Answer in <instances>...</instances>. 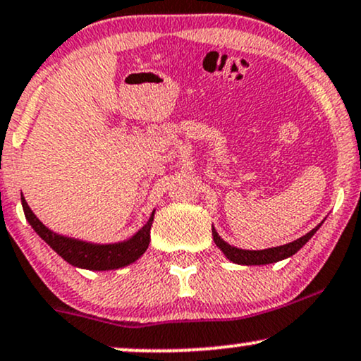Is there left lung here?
<instances>
[{"label":"left lung","instance_id":"obj_1","mask_svg":"<svg viewBox=\"0 0 361 361\" xmlns=\"http://www.w3.org/2000/svg\"><path fill=\"white\" fill-rule=\"evenodd\" d=\"M321 227V224L318 227H314L311 232H307L306 235H302L298 240L289 242L286 245H279V247H272V249H264V250H244V249H237V247L227 244L224 238H220L219 233L215 232V228H212V233H214V240L216 247L224 252L225 257L235 264H242V266H264V264H272V262H279L282 259H288L290 255H294L296 252L301 249L302 245L306 244L310 238L314 235L316 230Z\"/></svg>","mask_w":361,"mask_h":361}]
</instances>
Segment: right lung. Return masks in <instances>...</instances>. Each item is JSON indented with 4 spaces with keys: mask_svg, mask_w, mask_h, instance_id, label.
Here are the masks:
<instances>
[{
    "mask_svg": "<svg viewBox=\"0 0 361 361\" xmlns=\"http://www.w3.org/2000/svg\"><path fill=\"white\" fill-rule=\"evenodd\" d=\"M21 205H23L25 216L28 224L32 225L35 232L40 235L43 240L54 249L63 260H67L72 266L80 269H89V271H111V269H119L136 260L145 254L147 245H149V232L151 225L154 220V212L151 214L147 224L141 230H137L129 240L117 242V244H90V242L77 240V238L63 237L59 233L51 232L47 228L40 220L35 216L30 210L27 200L21 197Z\"/></svg>",
    "mask_w": 361,
    "mask_h": 361,
    "instance_id": "obj_1",
    "label": "right lung"
}]
</instances>
